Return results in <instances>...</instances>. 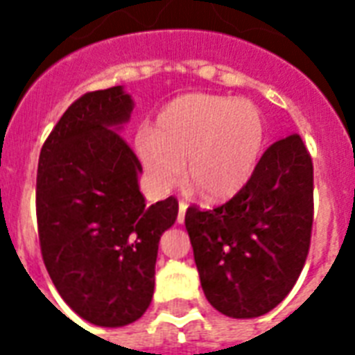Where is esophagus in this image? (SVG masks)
<instances>
[{"instance_id":"1","label":"esophagus","mask_w":355,"mask_h":355,"mask_svg":"<svg viewBox=\"0 0 355 355\" xmlns=\"http://www.w3.org/2000/svg\"><path fill=\"white\" fill-rule=\"evenodd\" d=\"M186 210H188V205H186L184 200H180V202H178V216H177L178 225H182V223H184V217H186Z\"/></svg>"}]
</instances>
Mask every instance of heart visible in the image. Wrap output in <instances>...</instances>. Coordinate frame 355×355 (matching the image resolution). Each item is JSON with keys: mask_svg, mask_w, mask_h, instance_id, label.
I'll return each instance as SVG.
<instances>
[{"mask_svg": "<svg viewBox=\"0 0 355 355\" xmlns=\"http://www.w3.org/2000/svg\"><path fill=\"white\" fill-rule=\"evenodd\" d=\"M267 144V119L250 99L214 94L175 97L156 116L136 150L156 191L184 173L211 202L232 199L252 178Z\"/></svg>", "mask_w": 355, "mask_h": 355, "instance_id": "1", "label": "heart"}]
</instances>
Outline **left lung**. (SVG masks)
<instances>
[{"label":"left lung","mask_w":355,"mask_h":355,"mask_svg":"<svg viewBox=\"0 0 355 355\" xmlns=\"http://www.w3.org/2000/svg\"><path fill=\"white\" fill-rule=\"evenodd\" d=\"M313 225V164L291 134L265 150L252 178L214 210L189 206L186 230L208 302L232 319L269 313L302 272Z\"/></svg>","instance_id":"obj_1"}]
</instances>
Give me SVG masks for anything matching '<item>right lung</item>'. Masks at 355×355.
I'll return each instance as SVG.
<instances>
[{"label": "right lung", "instance_id": "1", "mask_svg": "<svg viewBox=\"0 0 355 355\" xmlns=\"http://www.w3.org/2000/svg\"><path fill=\"white\" fill-rule=\"evenodd\" d=\"M132 108L123 86L79 97L47 136L36 175L47 272L75 313L105 328L149 308L160 236L178 214L175 197L145 205L141 164L119 134Z\"/></svg>", "mask_w": 355, "mask_h": 355}]
</instances>
